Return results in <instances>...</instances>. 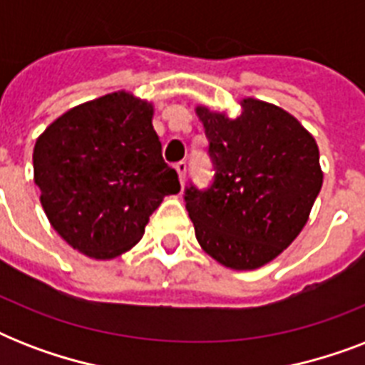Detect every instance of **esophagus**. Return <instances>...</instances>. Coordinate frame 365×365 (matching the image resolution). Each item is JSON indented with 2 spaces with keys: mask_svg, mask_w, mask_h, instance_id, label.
Segmentation results:
<instances>
[{
  "mask_svg": "<svg viewBox=\"0 0 365 365\" xmlns=\"http://www.w3.org/2000/svg\"><path fill=\"white\" fill-rule=\"evenodd\" d=\"M176 172H178V176H180V182L185 183V172H187V163L185 160H180V163H176Z\"/></svg>",
  "mask_w": 365,
  "mask_h": 365,
  "instance_id": "1",
  "label": "esophagus"
}]
</instances>
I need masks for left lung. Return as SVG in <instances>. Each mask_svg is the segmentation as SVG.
<instances>
[{"instance_id":"1","label":"left lung","mask_w":365,"mask_h":365,"mask_svg":"<svg viewBox=\"0 0 365 365\" xmlns=\"http://www.w3.org/2000/svg\"><path fill=\"white\" fill-rule=\"evenodd\" d=\"M239 117L197 106L214 163V182L185 189V208L200 248L235 271L280 255L305 227L322 187L311 132L288 111L255 98Z\"/></svg>"}]
</instances>
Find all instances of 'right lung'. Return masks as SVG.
I'll return each instance as SVG.
<instances>
[{"mask_svg": "<svg viewBox=\"0 0 365 365\" xmlns=\"http://www.w3.org/2000/svg\"><path fill=\"white\" fill-rule=\"evenodd\" d=\"M153 106L130 93L71 108L34 148V182L56 233L94 259L125 254L149 216L180 191L153 125Z\"/></svg>", "mask_w": 365, "mask_h": 365, "instance_id": "obj_1", "label": "right lung"}]
</instances>
